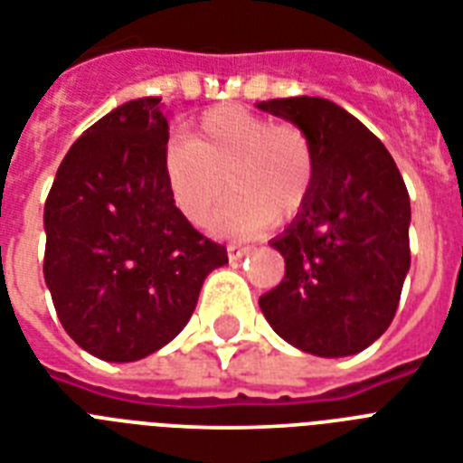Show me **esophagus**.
<instances>
[{
  "instance_id": "esophagus-1",
  "label": "esophagus",
  "mask_w": 463,
  "mask_h": 463,
  "mask_svg": "<svg viewBox=\"0 0 463 463\" xmlns=\"http://www.w3.org/2000/svg\"><path fill=\"white\" fill-rule=\"evenodd\" d=\"M251 251V247H244V244H228V257L232 259V261H238V259L247 257Z\"/></svg>"
}]
</instances>
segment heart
Returning <instances> with one entry per match:
<instances>
[{
	"label": "heart",
	"instance_id": "obj_1",
	"mask_svg": "<svg viewBox=\"0 0 463 463\" xmlns=\"http://www.w3.org/2000/svg\"><path fill=\"white\" fill-rule=\"evenodd\" d=\"M164 175L173 204L193 225H204L225 194L232 197L212 221L228 238H254L270 221L292 219L317 175L309 135L295 123L240 107L206 111L187 137L164 152Z\"/></svg>",
	"mask_w": 463,
	"mask_h": 463
}]
</instances>
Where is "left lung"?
I'll return each instance as SVG.
<instances>
[{"label": "left lung", "instance_id": "obj_1", "mask_svg": "<svg viewBox=\"0 0 463 463\" xmlns=\"http://www.w3.org/2000/svg\"><path fill=\"white\" fill-rule=\"evenodd\" d=\"M309 135L317 175L295 221L270 247L285 278L259 297L292 347L337 359L373 345L392 323L409 273V193L394 159L359 118L321 97L259 101Z\"/></svg>", "mask_w": 463, "mask_h": 463}]
</instances>
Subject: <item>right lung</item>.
<instances>
[{"instance_id": "add662e5", "label": "right lung", "mask_w": 463, "mask_h": 463, "mask_svg": "<svg viewBox=\"0 0 463 463\" xmlns=\"http://www.w3.org/2000/svg\"><path fill=\"white\" fill-rule=\"evenodd\" d=\"M161 97L130 99L90 126L44 204V283L63 330L97 359L137 362L178 335L204 278L228 264L178 212L164 175Z\"/></svg>"}]
</instances>
